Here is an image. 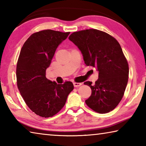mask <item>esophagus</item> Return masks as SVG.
Here are the masks:
<instances>
[{
	"label": "esophagus",
	"mask_w": 146,
	"mask_h": 146,
	"mask_svg": "<svg viewBox=\"0 0 146 146\" xmlns=\"http://www.w3.org/2000/svg\"><path fill=\"white\" fill-rule=\"evenodd\" d=\"M73 85H74V86H75V87H79V86H80L81 85H82V83H78V82H74Z\"/></svg>",
	"instance_id": "1"
}]
</instances>
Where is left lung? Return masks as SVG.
Listing matches in <instances>:
<instances>
[{
  "label": "left lung",
  "mask_w": 146,
  "mask_h": 146,
  "mask_svg": "<svg viewBox=\"0 0 146 146\" xmlns=\"http://www.w3.org/2000/svg\"><path fill=\"white\" fill-rule=\"evenodd\" d=\"M69 39L80 49L86 66L95 68L98 78L86 100L89 108L98 113L114 110L122 100L128 82L129 66L118 42L105 32L95 29L76 31Z\"/></svg>",
  "instance_id": "obj_1"
}]
</instances>
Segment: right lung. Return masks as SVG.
Listing matches in <instances>:
<instances>
[{"label":"right lung","instance_id":"1","mask_svg":"<svg viewBox=\"0 0 146 146\" xmlns=\"http://www.w3.org/2000/svg\"><path fill=\"white\" fill-rule=\"evenodd\" d=\"M70 32L46 29L32 34L24 42L17 64V87L29 108L42 117H51L65 105L74 86L70 81L57 84L46 71L55 51Z\"/></svg>","mask_w":146,"mask_h":146}]
</instances>
